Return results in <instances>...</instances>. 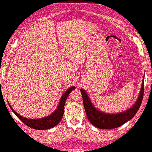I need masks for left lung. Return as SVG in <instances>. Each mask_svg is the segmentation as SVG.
<instances>
[{"instance_id":"1","label":"left lung","mask_w":152,"mask_h":152,"mask_svg":"<svg viewBox=\"0 0 152 152\" xmlns=\"http://www.w3.org/2000/svg\"><path fill=\"white\" fill-rule=\"evenodd\" d=\"M80 92L83 96V104L86 115L92 125L100 129L116 128L132 119L136 115L138 110L139 109L142 103V98H143L144 80H142L141 92H140V95L137 102L130 109L124 113H119V114H106V113L97 110L92 105L91 102L90 101L85 90L80 89Z\"/></svg>"}]
</instances>
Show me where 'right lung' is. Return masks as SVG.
Segmentation results:
<instances>
[{"mask_svg": "<svg viewBox=\"0 0 152 152\" xmlns=\"http://www.w3.org/2000/svg\"><path fill=\"white\" fill-rule=\"evenodd\" d=\"M75 89V87H72L69 88L63 96H61V98L60 99L59 104L57 108H56L55 111H54L53 114H51L49 116L44 117L42 119H26L24 117H22L18 113L15 111L11 107L10 105L11 109L12 111L15 113V115L19 118L21 121L23 122L24 124H26L27 126L30 127L31 128L35 129V130H48V129L52 128L53 127H55L57 124L59 123L61 119L63 117V113H64V106L66 99L68 96V95L71 93L72 90Z\"/></svg>", "mask_w": 152, "mask_h": 152, "instance_id": "add662e5", "label": "right lung"}]
</instances>
